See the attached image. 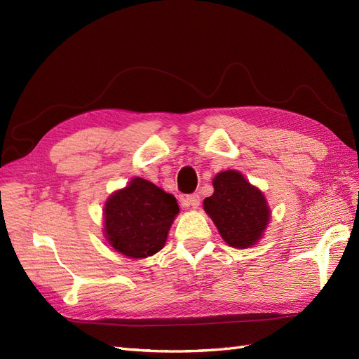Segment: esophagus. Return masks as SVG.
<instances>
[{
	"instance_id": "1",
	"label": "esophagus",
	"mask_w": 359,
	"mask_h": 359,
	"mask_svg": "<svg viewBox=\"0 0 359 359\" xmlns=\"http://www.w3.org/2000/svg\"><path fill=\"white\" fill-rule=\"evenodd\" d=\"M181 203L184 206H191V208H198L199 203H201V198H199V194H189V196L181 199Z\"/></svg>"
}]
</instances>
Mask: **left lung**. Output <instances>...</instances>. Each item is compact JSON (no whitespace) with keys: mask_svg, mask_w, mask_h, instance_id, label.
Masks as SVG:
<instances>
[{"mask_svg":"<svg viewBox=\"0 0 359 359\" xmlns=\"http://www.w3.org/2000/svg\"><path fill=\"white\" fill-rule=\"evenodd\" d=\"M212 186L214 193L203 201V210L224 243L233 248L255 245L262 238L271 215L264 193L238 170L217 173Z\"/></svg>","mask_w":359,"mask_h":359,"instance_id":"8db88e82","label":"left lung"}]
</instances>
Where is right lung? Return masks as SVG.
Instances as JSON below:
<instances>
[{
    "instance_id": "obj_1",
    "label": "right lung",
    "mask_w": 359,
    "mask_h": 359,
    "mask_svg": "<svg viewBox=\"0 0 359 359\" xmlns=\"http://www.w3.org/2000/svg\"><path fill=\"white\" fill-rule=\"evenodd\" d=\"M180 212L177 199L144 178L111 194L104 205V236L118 253L132 259L156 255Z\"/></svg>"
}]
</instances>
